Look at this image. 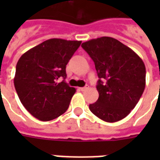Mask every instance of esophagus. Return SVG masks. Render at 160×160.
<instances>
[{
	"instance_id": "34e87169",
	"label": "esophagus",
	"mask_w": 160,
	"mask_h": 160,
	"mask_svg": "<svg viewBox=\"0 0 160 160\" xmlns=\"http://www.w3.org/2000/svg\"><path fill=\"white\" fill-rule=\"evenodd\" d=\"M88 88H89V87H88V86H86V87H80V91H86V90H87Z\"/></svg>"
}]
</instances>
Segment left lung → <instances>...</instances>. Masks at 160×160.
<instances>
[{
	"mask_svg": "<svg viewBox=\"0 0 160 160\" xmlns=\"http://www.w3.org/2000/svg\"><path fill=\"white\" fill-rule=\"evenodd\" d=\"M97 70L98 98L89 104L96 117L115 122L135 107L146 87V68L134 50L110 37L92 39L81 44Z\"/></svg>",
	"mask_w": 160,
	"mask_h": 160,
	"instance_id": "8db88e82",
	"label": "left lung"
}]
</instances>
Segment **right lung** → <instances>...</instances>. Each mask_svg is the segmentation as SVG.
I'll list each match as a JSON object with an SVG mask.
<instances>
[{
    "label": "right lung",
    "instance_id": "1",
    "mask_svg": "<svg viewBox=\"0 0 160 160\" xmlns=\"http://www.w3.org/2000/svg\"><path fill=\"white\" fill-rule=\"evenodd\" d=\"M81 41L51 38L23 54L16 65L14 87L24 107L47 122L68 110L75 88L65 80L66 66Z\"/></svg>",
    "mask_w": 160,
    "mask_h": 160
}]
</instances>
